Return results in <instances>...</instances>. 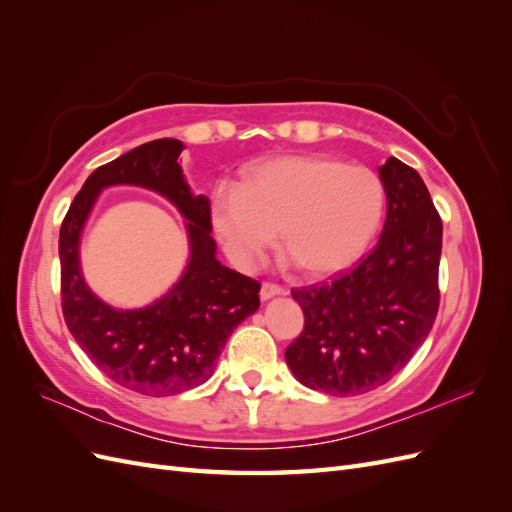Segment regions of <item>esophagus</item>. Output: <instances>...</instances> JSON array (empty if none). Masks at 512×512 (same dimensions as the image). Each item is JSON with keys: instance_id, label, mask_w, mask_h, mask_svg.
Instances as JSON below:
<instances>
[{"instance_id": "obj_1", "label": "esophagus", "mask_w": 512, "mask_h": 512, "mask_svg": "<svg viewBox=\"0 0 512 512\" xmlns=\"http://www.w3.org/2000/svg\"><path fill=\"white\" fill-rule=\"evenodd\" d=\"M280 294H286V290L282 286L271 284V282H265V284L260 286V299L262 301H269L273 297H280Z\"/></svg>"}]
</instances>
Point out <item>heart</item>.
Wrapping results in <instances>:
<instances>
[{
  "mask_svg": "<svg viewBox=\"0 0 512 512\" xmlns=\"http://www.w3.org/2000/svg\"><path fill=\"white\" fill-rule=\"evenodd\" d=\"M384 205V183L371 168L294 153L247 166L237 188L215 190L211 224L239 269H254L277 232V247L294 267L327 277L365 254Z\"/></svg>",
  "mask_w": 512,
  "mask_h": 512,
  "instance_id": "heart-1",
  "label": "heart"
}]
</instances>
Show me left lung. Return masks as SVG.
Segmentation results:
<instances>
[{"label": "left lung", "instance_id": "8db88e82", "mask_svg": "<svg viewBox=\"0 0 512 512\" xmlns=\"http://www.w3.org/2000/svg\"><path fill=\"white\" fill-rule=\"evenodd\" d=\"M386 222L378 245L333 282L292 290L305 327L286 363L307 389L361 395L389 382L425 342L440 305L442 220L414 168H378Z\"/></svg>", "mask_w": 512, "mask_h": 512}]
</instances>
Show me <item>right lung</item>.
I'll return each mask as SVG.
<instances>
[{
	"mask_svg": "<svg viewBox=\"0 0 512 512\" xmlns=\"http://www.w3.org/2000/svg\"><path fill=\"white\" fill-rule=\"evenodd\" d=\"M183 143L158 138L87 177L59 230L61 309L72 337L98 369L149 397L190 391L211 378L228 335L260 307V284L215 258L211 207L185 183ZM111 184H138L168 197L189 220L191 260L180 282L143 310H115L82 280L80 232L99 192Z\"/></svg>",
	"mask_w": 512,
	"mask_h": 512,
	"instance_id": "1",
	"label": "right lung"
}]
</instances>
